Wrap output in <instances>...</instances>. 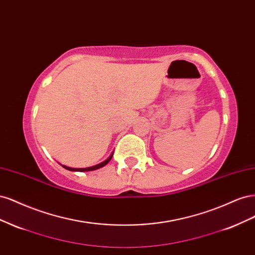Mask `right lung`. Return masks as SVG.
<instances>
[{
	"instance_id": "obj_1",
	"label": "right lung",
	"mask_w": 255,
	"mask_h": 255,
	"mask_svg": "<svg viewBox=\"0 0 255 255\" xmlns=\"http://www.w3.org/2000/svg\"><path fill=\"white\" fill-rule=\"evenodd\" d=\"M113 155H114V153H112L111 156H110L109 158H107V159H105L104 161H102V163H100V164H98V165H96V166H92V167H87V168H71V167H67V166H65V165H61V166H63L65 169H67V170H69V171H80V172L92 171V170H97V169H99V168L104 167L106 164H109V161L112 159Z\"/></svg>"
}]
</instances>
